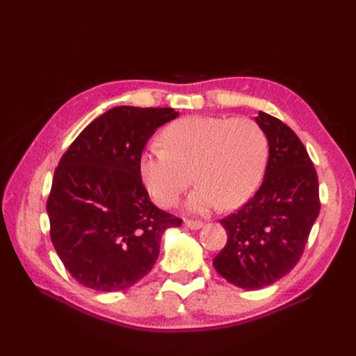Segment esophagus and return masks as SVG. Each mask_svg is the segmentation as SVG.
Instances as JSON below:
<instances>
[{
	"instance_id": "34e87169",
	"label": "esophagus",
	"mask_w": 356,
	"mask_h": 356,
	"mask_svg": "<svg viewBox=\"0 0 356 356\" xmlns=\"http://www.w3.org/2000/svg\"><path fill=\"white\" fill-rule=\"evenodd\" d=\"M186 227L190 229V230H199L203 227V222L202 221H193V220H186L184 221Z\"/></svg>"
}]
</instances>
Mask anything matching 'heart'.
I'll list each match as a JSON object with an SVG mask.
<instances>
[{
    "label": "heart",
    "mask_w": 356,
    "mask_h": 356,
    "mask_svg": "<svg viewBox=\"0 0 356 356\" xmlns=\"http://www.w3.org/2000/svg\"><path fill=\"white\" fill-rule=\"evenodd\" d=\"M165 145L148 147L139 160L141 178L161 207L174 204L193 179L199 186L186 207L207 212L222 203L236 208L260 186L268 157L263 127L246 117H187L170 124Z\"/></svg>",
    "instance_id": "1"
}]
</instances>
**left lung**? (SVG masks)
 Segmentation results:
<instances>
[{"label":"left lung","mask_w":356,"mask_h":356,"mask_svg":"<svg viewBox=\"0 0 356 356\" xmlns=\"http://www.w3.org/2000/svg\"><path fill=\"white\" fill-rule=\"evenodd\" d=\"M255 122L268 139L264 179L250 202L220 221L227 243L212 261L243 289L268 286L293 270L321 208L316 170L300 138L263 111Z\"/></svg>","instance_id":"obj_1"}]
</instances>
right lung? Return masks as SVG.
I'll use <instances>...</instances> for the list:
<instances>
[{
	"label": "right lung",
	"instance_id": "right-lung-1",
	"mask_svg": "<svg viewBox=\"0 0 356 356\" xmlns=\"http://www.w3.org/2000/svg\"><path fill=\"white\" fill-rule=\"evenodd\" d=\"M174 108L114 106L83 129L62 156L47 200L50 238L81 285L113 293L152 270L161 236L182 220L154 207L139 160Z\"/></svg>",
	"mask_w": 356,
	"mask_h": 356
}]
</instances>
